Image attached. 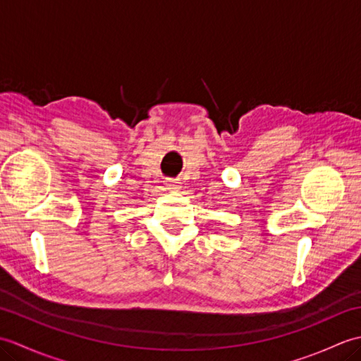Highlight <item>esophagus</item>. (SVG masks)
Segmentation results:
<instances>
[{
	"label": "esophagus",
	"instance_id": "obj_1",
	"mask_svg": "<svg viewBox=\"0 0 361 361\" xmlns=\"http://www.w3.org/2000/svg\"><path fill=\"white\" fill-rule=\"evenodd\" d=\"M166 188L167 189H178V181H176V180H166Z\"/></svg>",
	"mask_w": 361,
	"mask_h": 361
}]
</instances>
